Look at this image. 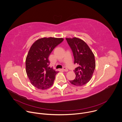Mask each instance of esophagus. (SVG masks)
Listing matches in <instances>:
<instances>
[{
  "instance_id": "34e87169",
  "label": "esophagus",
  "mask_w": 122,
  "mask_h": 122,
  "mask_svg": "<svg viewBox=\"0 0 122 122\" xmlns=\"http://www.w3.org/2000/svg\"><path fill=\"white\" fill-rule=\"evenodd\" d=\"M63 70L64 71H66V72L68 71V69H67V68H66V67H63Z\"/></svg>"
}]
</instances>
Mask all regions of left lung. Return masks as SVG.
Segmentation results:
<instances>
[{"mask_svg": "<svg viewBox=\"0 0 122 122\" xmlns=\"http://www.w3.org/2000/svg\"><path fill=\"white\" fill-rule=\"evenodd\" d=\"M66 39L72 51L74 63L78 65L74 71L76 78L69 82L74 85L82 86L90 81L94 73L96 67L94 54L81 39L74 37Z\"/></svg>", "mask_w": 122, "mask_h": 122, "instance_id": "8db88e82", "label": "left lung"}]
</instances>
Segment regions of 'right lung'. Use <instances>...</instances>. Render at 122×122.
<instances>
[{"label":"right lung","mask_w":122,"mask_h":122,"mask_svg":"<svg viewBox=\"0 0 122 122\" xmlns=\"http://www.w3.org/2000/svg\"><path fill=\"white\" fill-rule=\"evenodd\" d=\"M64 41L62 38H42L31 46L25 60V71L31 84L45 90L53 85L59 71L49 66L48 57L54 48Z\"/></svg>","instance_id":"right-lung-1"}]
</instances>
